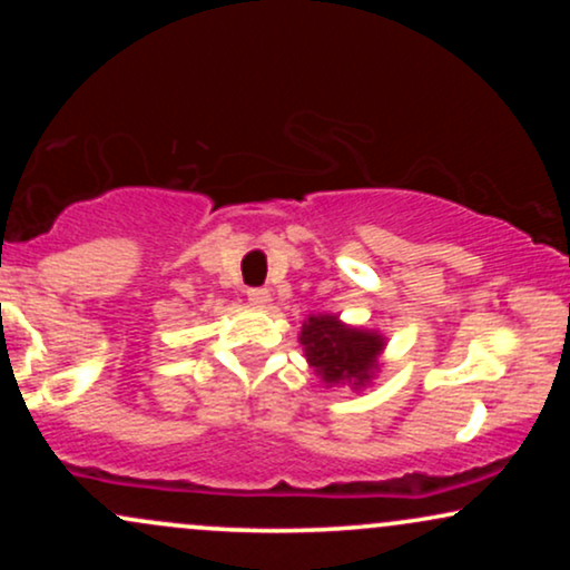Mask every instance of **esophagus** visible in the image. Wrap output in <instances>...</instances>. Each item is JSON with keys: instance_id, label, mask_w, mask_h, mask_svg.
<instances>
[{"instance_id": "esophagus-1", "label": "esophagus", "mask_w": 570, "mask_h": 570, "mask_svg": "<svg viewBox=\"0 0 570 570\" xmlns=\"http://www.w3.org/2000/svg\"><path fill=\"white\" fill-rule=\"evenodd\" d=\"M246 297L254 307H265L267 303H271V292L267 289H248Z\"/></svg>"}]
</instances>
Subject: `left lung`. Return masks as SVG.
I'll return each mask as SVG.
<instances>
[{
	"instance_id": "obj_1",
	"label": "left lung",
	"mask_w": 570,
	"mask_h": 570,
	"mask_svg": "<svg viewBox=\"0 0 570 570\" xmlns=\"http://www.w3.org/2000/svg\"><path fill=\"white\" fill-rule=\"evenodd\" d=\"M307 364L326 385H353L364 389L377 370V356L385 337L375 330H358L340 322L332 313L307 316L299 332Z\"/></svg>"
}]
</instances>
